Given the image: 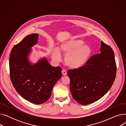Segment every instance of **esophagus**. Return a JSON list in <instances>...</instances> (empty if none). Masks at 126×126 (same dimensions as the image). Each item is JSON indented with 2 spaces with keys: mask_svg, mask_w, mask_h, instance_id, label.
Returning a JSON list of instances; mask_svg holds the SVG:
<instances>
[{
  "mask_svg": "<svg viewBox=\"0 0 126 126\" xmlns=\"http://www.w3.org/2000/svg\"><path fill=\"white\" fill-rule=\"evenodd\" d=\"M62 74L63 75L65 76V75H67V71H66V70L65 69H63L62 71Z\"/></svg>",
  "mask_w": 126,
  "mask_h": 126,
  "instance_id": "1",
  "label": "esophagus"
}]
</instances>
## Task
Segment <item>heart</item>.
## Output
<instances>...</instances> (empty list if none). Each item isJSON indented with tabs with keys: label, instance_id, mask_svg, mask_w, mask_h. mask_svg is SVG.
<instances>
[{
	"label": "heart",
	"instance_id": "obj_1",
	"mask_svg": "<svg viewBox=\"0 0 126 126\" xmlns=\"http://www.w3.org/2000/svg\"><path fill=\"white\" fill-rule=\"evenodd\" d=\"M60 50L65 55L64 60L68 66L72 68H78L86 62L91 54V48L84 41L80 39H71L64 42L60 46ZM52 58L59 62L61 60L59 49L55 47L51 50Z\"/></svg>",
	"mask_w": 126,
	"mask_h": 126
}]
</instances>
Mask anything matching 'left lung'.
I'll use <instances>...</instances> for the list:
<instances>
[{"label": "left lung", "instance_id": "8db88e82", "mask_svg": "<svg viewBox=\"0 0 126 126\" xmlns=\"http://www.w3.org/2000/svg\"><path fill=\"white\" fill-rule=\"evenodd\" d=\"M100 51L101 54L91 56L82 66L67 71L72 96L81 105L102 97L115 80L116 65L113 49L101 41Z\"/></svg>", "mask_w": 126, "mask_h": 126}]
</instances>
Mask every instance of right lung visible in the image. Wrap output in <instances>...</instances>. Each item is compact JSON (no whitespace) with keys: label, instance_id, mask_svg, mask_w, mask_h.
I'll return each instance as SVG.
<instances>
[{"label":"right lung","instance_id":"add662e5","mask_svg":"<svg viewBox=\"0 0 126 126\" xmlns=\"http://www.w3.org/2000/svg\"><path fill=\"white\" fill-rule=\"evenodd\" d=\"M39 34L25 37L12 48L9 59L10 75L18 93L32 103L41 104L49 98L53 87L62 76L60 66L53 67L45 58L32 64L28 59Z\"/></svg>","mask_w":126,"mask_h":126}]
</instances>
